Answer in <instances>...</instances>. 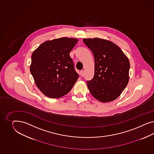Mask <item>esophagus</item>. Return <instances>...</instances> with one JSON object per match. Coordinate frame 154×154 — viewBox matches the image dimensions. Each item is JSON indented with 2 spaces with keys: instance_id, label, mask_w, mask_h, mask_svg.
Here are the masks:
<instances>
[{
  "instance_id": "1",
  "label": "esophagus",
  "mask_w": 154,
  "mask_h": 154,
  "mask_svg": "<svg viewBox=\"0 0 154 154\" xmlns=\"http://www.w3.org/2000/svg\"><path fill=\"white\" fill-rule=\"evenodd\" d=\"M80 75H81V77H84V70H81V71H80Z\"/></svg>"
}]
</instances>
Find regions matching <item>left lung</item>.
<instances>
[{"label":"left lung","mask_w":154,"mask_h":154,"mask_svg":"<svg viewBox=\"0 0 154 154\" xmlns=\"http://www.w3.org/2000/svg\"><path fill=\"white\" fill-rule=\"evenodd\" d=\"M84 43L92 51L95 60L93 79L87 81L90 92L101 102L118 98L129 82L130 63L116 44L106 39L84 38Z\"/></svg>","instance_id":"left-lung-1"}]
</instances>
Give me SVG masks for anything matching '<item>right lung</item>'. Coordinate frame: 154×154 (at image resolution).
Instances as JSON below:
<instances>
[{"instance_id": "1", "label": "right lung", "mask_w": 154, "mask_h": 154, "mask_svg": "<svg viewBox=\"0 0 154 154\" xmlns=\"http://www.w3.org/2000/svg\"><path fill=\"white\" fill-rule=\"evenodd\" d=\"M77 39L63 37L43 42L33 52L30 70L38 89L51 98L68 93L79 75L69 55Z\"/></svg>"}]
</instances>
